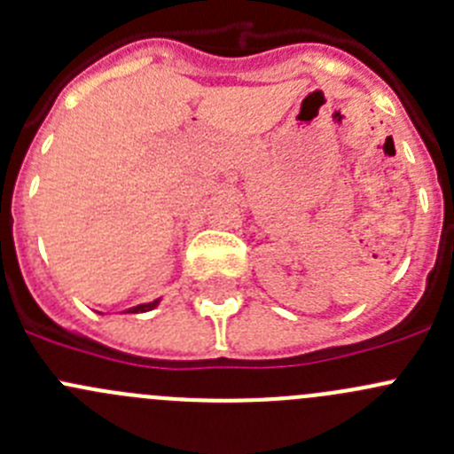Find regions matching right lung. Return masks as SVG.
I'll return each instance as SVG.
<instances>
[{
	"label": "right lung",
	"instance_id": "1",
	"mask_svg": "<svg viewBox=\"0 0 454 454\" xmlns=\"http://www.w3.org/2000/svg\"><path fill=\"white\" fill-rule=\"evenodd\" d=\"M160 303V299L158 301H151V303H145V305H136V308H131V309H127V312H131V314H138V312H149V309H153L155 305Z\"/></svg>",
	"mask_w": 454,
	"mask_h": 454
}]
</instances>
